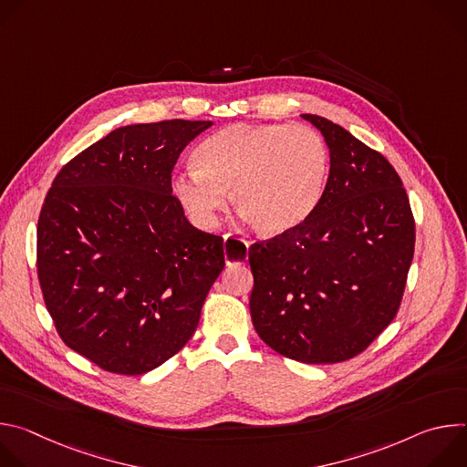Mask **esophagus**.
<instances>
[{
    "mask_svg": "<svg viewBox=\"0 0 467 467\" xmlns=\"http://www.w3.org/2000/svg\"><path fill=\"white\" fill-rule=\"evenodd\" d=\"M244 249V256L247 258V247H249V242H245V240H242V238H236V236H233V234H225L223 236V249H225V260H227V264L231 265V264H240V258L236 256V253H238V249ZM230 251V254H226V251Z\"/></svg>",
    "mask_w": 467,
    "mask_h": 467,
    "instance_id": "1",
    "label": "esophagus"
}]
</instances>
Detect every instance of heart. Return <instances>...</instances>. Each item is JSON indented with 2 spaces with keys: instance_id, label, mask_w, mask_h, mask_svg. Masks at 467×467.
Masks as SVG:
<instances>
[{
  "instance_id": "obj_1",
  "label": "heart",
  "mask_w": 467,
  "mask_h": 467,
  "mask_svg": "<svg viewBox=\"0 0 467 467\" xmlns=\"http://www.w3.org/2000/svg\"><path fill=\"white\" fill-rule=\"evenodd\" d=\"M195 168L173 179L186 213L211 227L227 205V190L244 218L270 236L285 234L317 209L330 170V153L306 125L233 123L205 139Z\"/></svg>"
}]
</instances>
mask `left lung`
<instances>
[{
  "mask_svg": "<svg viewBox=\"0 0 467 467\" xmlns=\"http://www.w3.org/2000/svg\"><path fill=\"white\" fill-rule=\"evenodd\" d=\"M325 139L330 170L312 216L249 247V310L258 337L305 364L362 353L395 317L416 225L393 166L348 129L301 114Z\"/></svg>",
  "mask_w": 467,
  "mask_h": 467,
  "instance_id": "8db88e82",
  "label": "left lung"
}]
</instances>
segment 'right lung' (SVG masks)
Wrapping results in <instances>:
<instances>
[{"label": "right lung", "instance_id": "add662e5", "mask_svg": "<svg viewBox=\"0 0 467 467\" xmlns=\"http://www.w3.org/2000/svg\"><path fill=\"white\" fill-rule=\"evenodd\" d=\"M213 121L135 123L55 177L36 229L38 281L62 342L105 371L148 373L193 335L225 268L223 238L171 193L181 151Z\"/></svg>", "mask_w": 467, "mask_h": 467}]
</instances>
